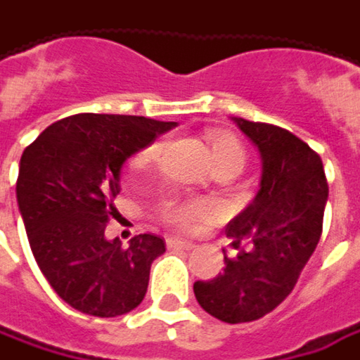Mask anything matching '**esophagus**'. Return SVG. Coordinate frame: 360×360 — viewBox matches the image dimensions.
<instances>
[{
	"mask_svg": "<svg viewBox=\"0 0 360 360\" xmlns=\"http://www.w3.org/2000/svg\"><path fill=\"white\" fill-rule=\"evenodd\" d=\"M195 243L189 240H181V238H167V248L171 250H193Z\"/></svg>",
	"mask_w": 360,
	"mask_h": 360,
	"instance_id": "34e87169",
	"label": "esophagus"
}]
</instances>
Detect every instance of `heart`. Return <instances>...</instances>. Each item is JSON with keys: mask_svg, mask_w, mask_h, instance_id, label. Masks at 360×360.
Listing matches in <instances>:
<instances>
[{"mask_svg": "<svg viewBox=\"0 0 360 360\" xmlns=\"http://www.w3.org/2000/svg\"><path fill=\"white\" fill-rule=\"evenodd\" d=\"M210 141L211 157L215 161V167H227V169H233L236 173H240L245 165V147L242 145V141L236 136V134L229 133H211L207 136ZM163 141L157 139L149 143L145 149H141L134 155L133 165L134 167H149L153 165L161 150H163ZM213 213V205L205 199H185V201H167L163 205V217L173 224V226L179 227H191L197 221L210 217Z\"/></svg>", "mask_w": 360, "mask_h": 360, "instance_id": "obj_1", "label": "heart"}]
</instances>
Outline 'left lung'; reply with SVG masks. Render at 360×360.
Returning a JSON list of instances; mask_svg holds the SVG:
<instances>
[{
    "label": "left lung",
    "instance_id": "obj_1",
    "mask_svg": "<svg viewBox=\"0 0 360 360\" xmlns=\"http://www.w3.org/2000/svg\"><path fill=\"white\" fill-rule=\"evenodd\" d=\"M259 150L256 199L226 227L238 256L213 280L193 284L197 302L219 321L252 322L294 290L322 233L328 183L319 153L286 129L233 118Z\"/></svg>",
    "mask_w": 360,
    "mask_h": 360
}]
</instances>
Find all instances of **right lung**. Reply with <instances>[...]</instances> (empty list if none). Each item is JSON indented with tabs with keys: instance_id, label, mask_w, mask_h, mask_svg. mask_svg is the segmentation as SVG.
I'll list each match as a JSON object with an SVG mask.
<instances>
[{
	"instance_id": "right-lung-1",
	"label": "right lung",
	"mask_w": 360,
	"mask_h": 360,
	"mask_svg": "<svg viewBox=\"0 0 360 360\" xmlns=\"http://www.w3.org/2000/svg\"><path fill=\"white\" fill-rule=\"evenodd\" d=\"M173 127L82 112L50 124L25 147L15 183L25 233L41 274L72 308L112 319L143 302L163 238L141 233L122 248L104 229L117 215L122 163Z\"/></svg>"
}]
</instances>
